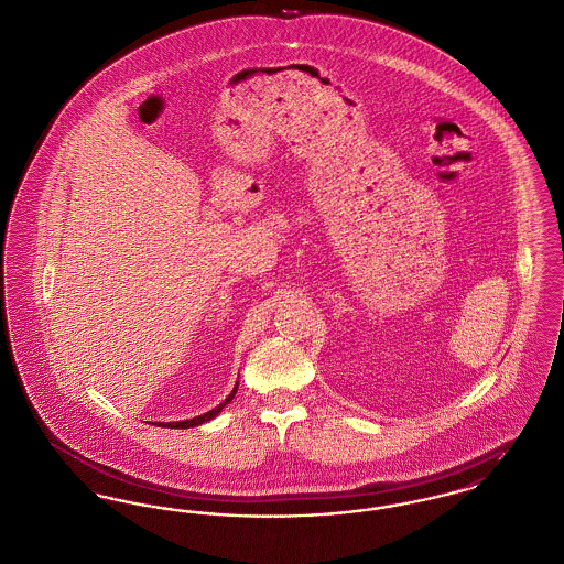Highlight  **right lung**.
I'll return each mask as SVG.
<instances>
[{"label": "right lung", "instance_id": "add662e5", "mask_svg": "<svg viewBox=\"0 0 564 564\" xmlns=\"http://www.w3.org/2000/svg\"><path fill=\"white\" fill-rule=\"evenodd\" d=\"M237 384H239V382H237ZM237 384L232 387V391L228 393V398H226L225 402L218 404L216 409H212V411H207L205 414H198V416H194V419H186V421H169V423H158V425H162V427H175V430H186V427H194V425H203L205 421H212L214 416H218V414L223 413V409H225L226 404L235 398Z\"/></svg>", "mask_w": 564, "mask_h": 564}]
</instances>
